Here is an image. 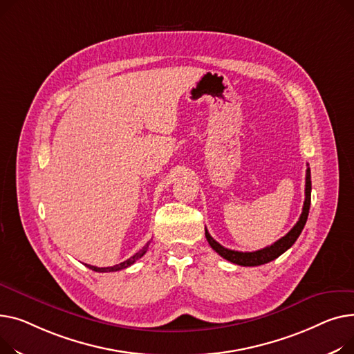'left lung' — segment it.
<instances>
[{
    "label": "left lung",
    "instance_id": "8db88e82",
    "mask_svg": "<svg viewBox=\"0 0 354 354\" xmlns=\"http://www.w3.org/2000/svg\"><path fill=\"white\" fill-rule=\"evenodd\" d=\"M304 193H306V198H304L303 212H301V216H300L299 221L295 224V227L284 237H281L280 240H277L272 245L261 248V250L248 252V253L230 250V248H225L221 244H218L210 236V233L207 232V228H205V239H207V241H209V244L212 245L213 250H216L223 259L232 261L234 264H239V266H261V264L272 261V260L277 259L279 256H281L286 250H288V248L296 243V240L299 239L301 230L306 225V221H307V217H308V210H310V200H311L310 169H307V171H306V190H304Z\"/></svg>",
    "mask_w": 354,
    "mask_h": 354
}]
</instances>
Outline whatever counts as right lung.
I'll return each instance as SVG.
<instances>
[{"instance_id":"add662e5","label":"right lung","mask_w":354,"mask_h":354,"mask_svg":"<svg viewBox=\"0 0 354 354\" xmlns=\"http://www.w3.org/2000/svg\"><path fill=\"white\" fill-rule=\"evenodd\" d=\"M149 245H150V241L145 244L141 250L138 252V253H136L133 257H130V259H127L126 261H122V263H120V264H115V266H113V267H95V266H91V264H86L88 268H91V270H94V272H98V273H109V272H118V270H122V268H127L129 266H131V264H134L138 259H141L144 254H145V252H147V248H149Z\"/></svg>"}]
</instances>
